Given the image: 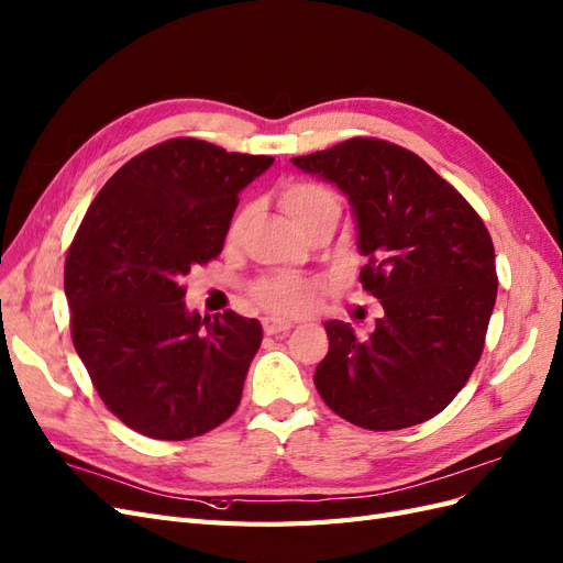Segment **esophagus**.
Listing matches in <instances>:
<instances>
[{
    "mask_svg": "<svg viewBox=\"0 0 563 563\" xmlns=\"http://www.w3.org/2000/svg\"><path fill=\"white\" fill-rule=\"evenodd\" d=\"M262 325H264V332H266V334H278V332H287V330L292 328L290 320L273 318V316H266V318L262 320Z\"/></svg>",
    "mask_w": 563,
    "mask_h": 563,
    "instance_id": "esophagus-1",
    "label": "esophagus"
}]
</instances>
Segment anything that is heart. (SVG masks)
Segmentation results:
<instances>
[{
  "label": "heart",
  "instance_id": "heart-1",
  "mask_svg": "<svg viewBox=\"0 0 563 563\" xmlns=\"http://www.w3.org/2000/svg\"><path fill=\"white\" fill-rule=\"evenodd\" d=\"M280 205L297 227L311 221L313 217L323 214L328 210H336V198L332 190L320 186L316 181H290L280 188ZM240 229V217L233 221L231 233ZM256 299H260L266 309L278 313H299L311 303V287L295 278H268L256 287Z\"/></svg>",
  "mask_w": 563,
  "mask_h": 563
}]
</instances>
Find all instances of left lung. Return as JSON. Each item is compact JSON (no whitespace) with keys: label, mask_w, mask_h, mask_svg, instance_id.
I'll return each mask as SVG.
<instances>
[{"label":"left lung","mask_w":563,"mask_h":563,"mask_svg":"<svg viewBox=\"0 0 563 563\" xmlns=\"http://www.w3.org/2000/svg\"><path fill=\"white\" fill-rule=\"evenodd\" d=\"M349 198L361 283L382 318L361 340L328 320L313 384L351 424L391 431L439 415L476 367L495 307V250L470 202L422 157L377 139H349L292 157Z\"/></svg>","instance_id":"1"}]
</instances>
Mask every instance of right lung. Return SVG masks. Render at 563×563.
<instances>
[{
    "instance_id": "obj_1",
    "label": "right lung",
    "mask_w": 563,
    "mask_h": 563,
    "mask_svg": "<svg viewBox=\"0 0 563 563\" xmlns=\"http://www.w3.org/2000/svg\"><path fill=\"white\" fill-rule=\"evenodd\" d=\"M273 165L198 139L143 151L110 176L66 260L73 344L120 420L186 441L235 412L262 323L188 311L184 278L221 252L238 192Z\"/></svg>"
}]
</instances>
